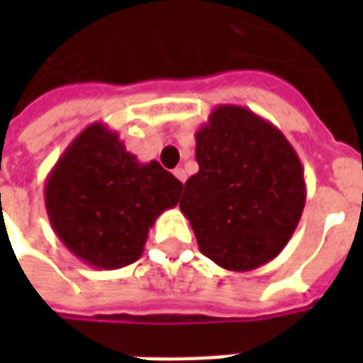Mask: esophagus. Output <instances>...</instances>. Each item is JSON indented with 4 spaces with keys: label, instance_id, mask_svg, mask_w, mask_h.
<instances>
[{
    "label": "esophagus",
    "instance_id": "34e87169",
    "mask_svg": "<svg viewBox=\"0 0 363 363\" xmlns=\"http://www.w3.org/2000/svg\"><path fill=\"white\" fill-rule=\"evenodd\" d=\"M173 175H175L177 179L182 182V184H184V181H186V171L182 169V167H177V169L173 171Z\"/></svg>",
    "mask_w": 363,
    "mask_h": 363
}]
</instances>
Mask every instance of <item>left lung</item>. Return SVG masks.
<instances>
[{"label": "left lung", "mask_w": 363, "mask_h": 363, "mask_svg": "<svg viewBox=\"0 0 363 363\" xmlns=\"http://www.w3.org/2000/svg\"><path fill=\"white\" fill-rule=\"evenodd\" d=\"M199 171L179 207L201 254L250 271L286 247L305 207L303 165L279 128L239 105H218L196 131Z\"/></svg>", "instance_id": "left-lung-1"}]
</instances>
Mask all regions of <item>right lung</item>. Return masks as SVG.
<instances>
[{
    "label": "right lung",
    "mask_w": 363,
    "mask_h": 363,
    "mask_svg": "<svg viewBox=\"0 0 363 363\" xmlns=\"http://www.w3.org/2000/svg\"><path fill=\"white\" fill-rule=\"evenodd\" d=\"M182 182L152 160L141 164L101 122L71 141L45 182L60 241L84 264L121 269L141 258L148 230L179 203Z\"/></svg>",
    "instance_id": "right-lung-1"
}]
</instances>
